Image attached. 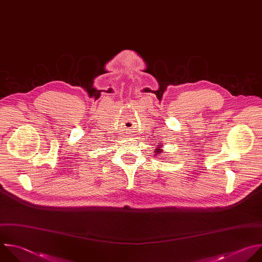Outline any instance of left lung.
Listing matches in <instances>:
<instances>
[{
    "label": "left lung",
    "mask_w": 262,
    "mask_h": 262,
    "mask_svg": "<svg viewBox=\"0 0 262 262\" xmlns=\"http://www.w3.org/2000/svg\"><path fill=\"white\" fill-rule=\"evenodd\" d=\"M159 150H160V149H157V151H155V152H157V153H158V152H159Z\"/></svg>",
    "instance_id": "obj_1"
}]
</instances>
